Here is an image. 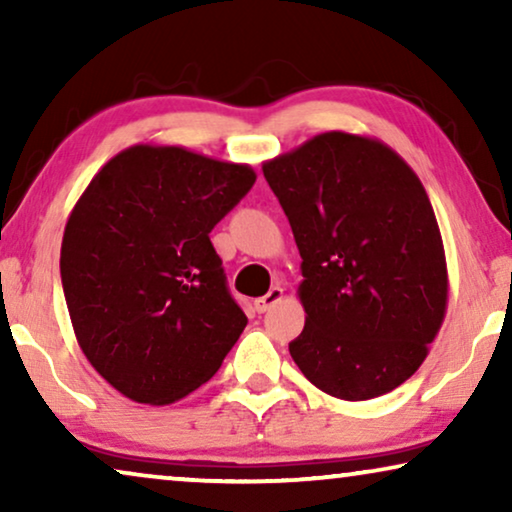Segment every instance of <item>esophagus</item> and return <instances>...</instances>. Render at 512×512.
I'll return each instance as SVG.
<instances>
[{
	"instance_id": "34e87169",
	"label": "esophagus",
	"mask_w": 512,
	"mask_h": 512,
	"mask_svg": "<svg viewBox=\"0 0 512 512\" xmlns=\"http://www.w3.org/2000/svg\"><path fill=\"white\" fill-rule=\"evenodd\" d=\"M282 298H284V289L282 286H272V289L265 293L263 298H258V300H254V307H256V312H268V310H272V307H275L277 303H282Z\"/></svg>"
}]
</instances>
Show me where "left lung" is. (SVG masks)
<instances>
[{
  "label": "left lung",
  "instance_id": "8db88e82",
  "mask_svg": "<svg viewBox=\"0 0 512 512\" xmlns=\"http://www.w3.org/2000/svg\"><path fill=\"white\" fill-rule=\"evenodd\" d=\"M263 174L303 258L293 361L342 401L389 394L422 366L447 310L443 237L422 181L380 139L340 130Z\"/></svg>",
  "mask_w": 512,
  "mask_h": 512
}]
</instances>
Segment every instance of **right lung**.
<instances>
[{"label":"right lung","mask_w":512,"mask_h":512,"mask_svg":"<svg viewBox=\"0 0 512 512\" xmlns=\"http://www.w3.org/2000/svg\"><path fill=\"white\" fill-rule=\"evenodd\" d=\"M254 181L249 165L137 144L74 205L60 249L69 319L90 366L130 401L188 396L247 326L209 233Z\"/></svg>","instance_id":"right-lung-1"}]
</instances>
